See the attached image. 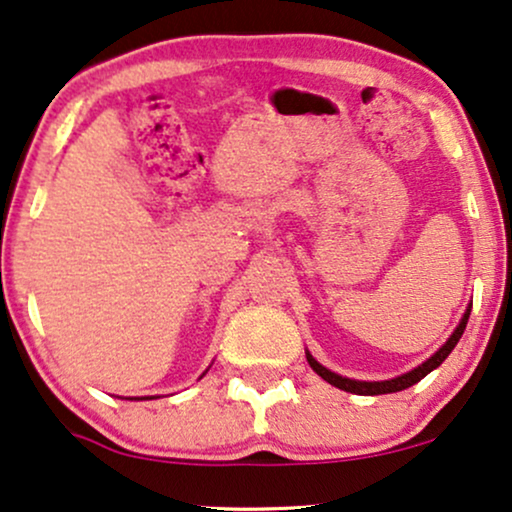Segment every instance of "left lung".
Returning a JSON list of instances; mask_svg holds the SVG:
<instances>
[{"mask_svg": "<svg viewBox=\"0 0 512 512\" xmlns=\"http://www.w3.org/2000/svg\"><path fill=\"white\" fill-rule=\"evenodd\" d=\"M470 311H472V304L465 308V313H463V318H460V323H458V327L456 330H453V334L449 339H446V344L441 346V349L434 353V356H430L427 358L425 363L422 365H418V368H413L410 372H406V375H399V377H394V380H382V382H363V380H349V377H342V375H337V372H332V370H327L325 365H320L318 361H315V358L311 356V353L306 351V358H308V365H311V368L318 372L320 377H323L325 382H330L332 387H337V389H344V391H351V394H361V396H377V394H394V391H403V389H408V387H413V384H418L422 377H427L430 375V372L434 370V368H439L441 363L446 361V358H449V353L456 349V344H458V339L463 337V332H465V325H468V318H470Z\"/></svg>", "mask_w": 512, "mask_h": 512, "instance_id": "left-lung-1", "label": "left lung"}]
</instances>
